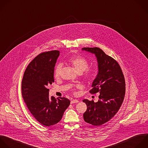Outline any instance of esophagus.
I'll use <instances>...</instances> for the list:
<instances>
[{
    "label": "esophagus",
    "instance_id": "34e87169",
    "mask_svg": "<svg viewBox=\"0 0 148 148\" xmlns=\"http://www.w3.org/2000/svg\"><path fill=\"white\" fill-rule=\"evenodd\" d=\"M79 102V101L77 100V99H73L71 101V104H73V103H78Z\"/></svg>",
    "mask_w": 148,
    "mask_h": 148
}]
</instances>
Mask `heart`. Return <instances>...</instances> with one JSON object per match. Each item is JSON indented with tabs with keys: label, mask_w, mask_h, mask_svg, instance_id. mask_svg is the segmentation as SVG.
Returning <instances> with one entry per match:
<instances>
[{
	"label": "heart",
	"mask_w": 148,
	"mask_h": 148,
	"mask_svg": "<svg viewBox=\"0 0 148 148\" xmlns=\"http://www.w3.org/2000/svg\"><path fill=\"white\" fill-rule=\"evenodd\" d=\"M69 63L75 69V70L81 74L85 71L83 74V78L86 81H90L94 76L95 71L92 68H88L89 63L84 58L81 56H75L69 60ZM62 66L61 64L58 65L54 71V76L56 78H59L62 74Z\"/></svg>",
	"instance_id": "1"
}]
</instances>
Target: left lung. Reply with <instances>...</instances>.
I'll use <instances>...</instances> for the list:
<instances>
[{"label": "left lung", "instance_id": "left-lung-1", "mask_svg": "<svg viewBox=\"0 0 148 148\" xmlns=\"http://www.w3.org/2000/svg\"><path fill=\"white\" fill-rule=\"evenodd\" d=\"M82 51L95 54L98 73L89 90L92 94L99 92L97 102L84 99L87 106L84 113V121L100 126L112 119L120 109L125 92V82L121 67L116 60L99 47H84Z\"/></svg>", "mask_w": 148, "mask_h": 148}]
</instances>
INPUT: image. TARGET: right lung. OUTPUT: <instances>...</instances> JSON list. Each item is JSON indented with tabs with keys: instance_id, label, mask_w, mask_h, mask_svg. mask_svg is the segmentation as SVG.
Listing matches in <instances>:
<instances>
[{
	"instance_id": "1",
	"label": "right lung",
	"mask_w": 148,
	"mask_h": 148,
	"mask_svg": "<svg viewBox=\"0 0 148 148\" xmlns=\"http://www.w3.org/2000/svg\"><path fill=\"white\" fill-rule=\"evenodd\" d=\"M60 52L52 51L38 55L27 66L23 78V99L31 113L46 127L59 123L70 101L49 96L47 86L54 82V69Z\"/></svg>"
}]
</instances>
